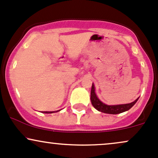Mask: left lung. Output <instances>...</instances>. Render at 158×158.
<instances>
[{
    "label": "left lung",
    "mask_w": 158,
    "mask_h": 158,
    "mask_svg": "<svg viewBox=\"0 0 158 158\" xmlns=\"http://www.w3.org/2000/svg\"><path fill=\"white\" fill-rule=\"evenodd\" d=\"M138 98L136 99L134 102L130 103V104H118V105H107V104L101 102L98 98L96 94L95 93L94 84H93V85H92L91 94H90V99H91L92 104L97 110L101 111L102 113H108V114H118V113L125 112V111L130 110L136 104Z\"/></svg>",
    "instance_id": "obj_1"
}]
</instances>
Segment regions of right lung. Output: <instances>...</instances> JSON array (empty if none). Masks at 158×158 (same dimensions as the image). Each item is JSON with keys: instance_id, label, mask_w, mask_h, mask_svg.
Listing matches in <instances>:
<instances>
[{"instance_id": "obj_1", "label": "right lung", "mask_w": 158, "mask_h": 158, "mask_svg": "<svg viewBox=\"0 0 158 158\" xmlns=\"http://www.w3.org/2000/svg\"><path fill=\"white\" fill-rule=\"evenodd\" d=\"M57 111H60V110H57ZM57 111H56V112H57ZM54 111H52V112H48V111H45V112H43L44 113H54Z\"/></svg>"}]
</instances>
